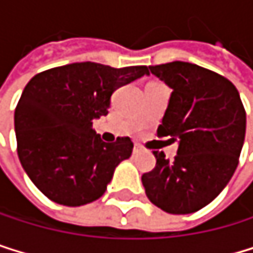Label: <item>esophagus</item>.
<instances>
[{
	"label": "esophagus",
	"instance_id": "obj_1",
	"mask_svg": "<svg viewBox=\"0 0 253 253\" xmlns=\"http://www.w3.org/2000/svg\"><path fill=\"white\" fill-rule=\"evenodd\" d=\"M139 150H141V147H139V145L136 144V145H135V147H133V153H138Z\"/></svg>",
	"mask_w": 253,
	"mask_h": 253
}]
</instances>
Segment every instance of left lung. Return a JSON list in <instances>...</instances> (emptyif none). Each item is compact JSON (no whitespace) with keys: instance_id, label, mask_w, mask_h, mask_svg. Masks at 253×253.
Listing matches in <instances>:
<instances>
[{"instance_id":"obj_1","label":"left lung","mask_w":253,"mask_h":253,"mask_svg":"<svg viewBox=\"0 0 253 253\" xmlns=\"http://www.w3.org/2000/svg\"><path fill=\"white\" fill-rule=\"evenodd\" d=\"M149 68L173 89L158 135L179 141V147L173 161L155 150V169L141 180L153 205L191 214L231 180L245 142L246 111L234 83L207 68L190 62Z\"/></svg>"}]
</instances>
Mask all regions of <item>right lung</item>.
I'll return each instance as SVG.
<instances>
[{
	"mask_svg": "<svg viewBox=\"0 0 253 253\" xmlns=\"http://www.w3.org/2000/svg\"><path fill=\"white\" fill-rule=\"evenodd\" d=\"M144 74L145 65L80 62L42 71L27 83L15 109L16 150L25 173L48 199L80 207L104 194L133 142L127 136L103 142L92 121L108 114L115 89Z\"/></svg>",
	"mask_w": 253,
	"mask_h": 253,
	"instance_id": "add662e5",
	"label": "right lung"
}]
</instances>
